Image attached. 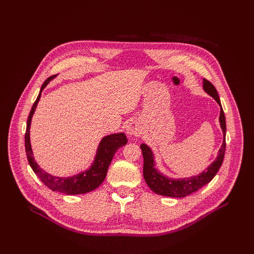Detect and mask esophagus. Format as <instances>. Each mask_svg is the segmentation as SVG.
<instances>
[{"label":"esophagus","instance_id":"obj_1","mask_svg":"<svg viewBox=\"0 0 254 254\" xmlns=\"http://www.w3.org/2000/svg\"><path fill=\"white\" fill-rule=\"evenodd\" d=\"M126 131H127V134L129 136H137L141 134V127L139 125V123H137L136 121L134 120H131L130 121L128 124H127V127H126Z\"/></svg>","mask_w":254,"mask_h":254}]
</instances>
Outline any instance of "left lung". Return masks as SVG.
<instances>
[{
  "label": "left lung",
  "instance_id": "obj_1",
  "mask_svg": "<svg viewBox=\"0 0 254 254\" xmlns=\"http://www.w3.org/2000/svg\"><path fill=\"white\" fill-rule=\"evenodd\" d=\"M203 90L205 93L212 96L216 103L220 107V114H219V123L220 128L222 130V134H224V139H222V145L218 151V155L213 162L205 168V171L196 176L188 177V178H170L162 173L158 171L156 167V161L155 155L148 145L142 143L140 147L142 149L143 158H144V166H143V176L144 179L147 183L149 189L155 191L156 194L167 196V197H175V198H182L190 195L191 193H195L199 189H201L205 184L209 183L215 175L217 174L219 168L222 164L226 151V118L224 110L220 104V99L216 89L213 84L203 78Z\"/></svg>",
  "mask_w": 254,
  "mask_h": 254
}]
</instances>
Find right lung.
Segmentation results:
<instances>
[{
    "instance_id": "1",
    "label": "right lung",
    "mask_w": 254,
    "mask_h": 254,
    "mask_svg": "<svg viewBox=\"0 0 254 254\" xmlns=\"http://www.w3.org/2000/svg\"><path fill=\"white\" fill-rule=\"evenodd\" d=\"M56 76L57 75L51 76V77H49L44 81L39 92V95H38L36 102L32 107V110L29 112L25 132V150L27 155V160L30 167L33 168L34 173L38 176V178L52 190L59 191V193H64L65 195L86 194L91 190H94L103 183L115 151L120 147H123V146L126 145L128 140L124 132L112 133L104 136L98 144L94 161L92 162L88 170L83 171L79 174L73 175L71 177H57L43 171L42 168L38 165L34 158L32 144H30V124H32V119L36 111L37 105L40 101L42 91L48 86L49 82L55 78Z\"/></svg>"
}]
</instances>
